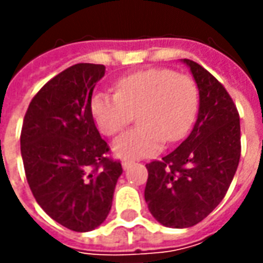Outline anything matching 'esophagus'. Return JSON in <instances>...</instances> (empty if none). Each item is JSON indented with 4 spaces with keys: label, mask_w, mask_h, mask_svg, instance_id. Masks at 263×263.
Masks as SVG:
<instances>
[{
    "label": "esophagus",
    "mask_w": 263,
    "mask_h": 263,
    "mask_svg": "<svg viewBox=\"0 0 263 263\" xmlns=\"http://www.w3.org/2000/svg\"><path fill=\"white\" fill-rule=\"evenodd\" d=\"M129 166H131V160H122V169L124 171H126Z\"/></svg>",
    "instance_id": "esophagus-1"
}]
</instances>
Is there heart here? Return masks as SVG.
Masks as SVG:
<instances>
[{
	"instance_id": "b5f03b06",
	"label": "heart",
	"mask_w": 263,
	"mask_h": 263,
	"mask_svg": "<svg viewBox=\"0 0 263 263\" xmlns=\"http://www.w3.org/2000/svg\"><path fill=\"white\" fill-rule=\"evenodd\" d=\"M98 129L114 137L137 112L139 125L115 139L112 151L124 159L158 154L163 142L187 135L198 111V87L187 74L166 67L139 70L117 81V92H96L90 103Z\"/></svg>"
}]
</instances>
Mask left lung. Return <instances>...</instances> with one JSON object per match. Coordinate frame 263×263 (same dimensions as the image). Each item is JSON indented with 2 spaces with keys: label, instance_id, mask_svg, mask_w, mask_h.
<instances>
[{
  "label": "left lung",
  "instance_id": "left-lung-1",
  "mask_svg": "<svg viewBox=\"0 0 263 263\" xmlns=\"http://www.w3.org/2000/svg\"><path fill=\"white\" fill-rule=\"evenodd\" d=\"M197 83L200 107L193 129L173 152L146 165L145 201L162 226L187 228L220 204L241 156L235 104L203 66L183 59Z\"/></svg>",
  "mask_w": 263,
  "mask_h": 263
}]
</instances>
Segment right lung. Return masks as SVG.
<instances>
[{
    "instance_id": "obj_1",
    "label": "right lung",
    "mask_w": 263,
    "mask_h": 263,
    "mask_svg": "<svg viewBox=\"0 0 263 263\" xmlns=\"http://www.w3.org/2000/svg\"><path fill=\"white\" fill-rule=\"evenodd\" d=\"M105 66L77 63L32 98L21 131L28 184L43 211L71 231L101 226L122 173L92 120V90Z\"/></svg>"
}]
</instances>
